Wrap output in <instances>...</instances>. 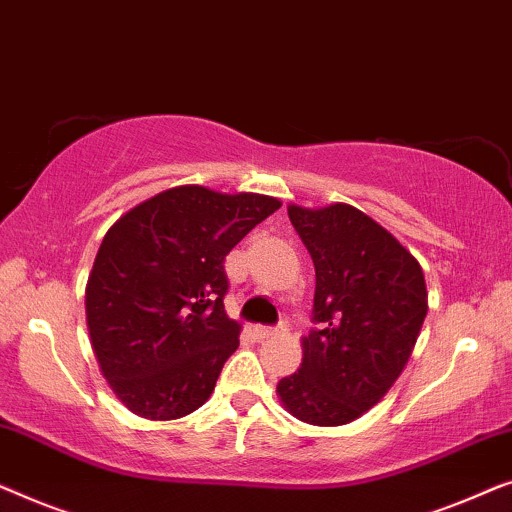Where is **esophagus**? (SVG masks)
I'll return each mask as SVG.
<instances>
[{
  "mask_svg": "<svg viewBox=\"0 0 512 512\" xmlns=\"http://www.w3.org/2000/svg\"><path fill=\"white\" fill-rule=\"evenodd\" d=\"M276 334H280V329L278 327H255V336L259 338V341H264V338H271V336H276Z\"/></svg>",
  "mask_w": 512,
  "mask_h": 512,
  "instance_id": "obj_1",
  "label": "esophagus"
}]
</instances>
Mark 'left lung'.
<instances>
[{"instance_id":"obj_1","label":"left lung","mask_w":512,"mask_h":512,"mask_svg":"<svg viewBox=\"0 0 512 512\" xmlns=\"http://www.w3.org/2000/svg\"><path fill=\"white\" fill-rule=\"evenodd\" d=\"M315 264L313 329L301 369L276 387L285 410L315 427L364 415L401 376L427 318L417 259L350 204L287 206Z\"/></svg>"}]
</instances>
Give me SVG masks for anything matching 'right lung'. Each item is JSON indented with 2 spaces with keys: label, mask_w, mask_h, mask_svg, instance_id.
<instances>
[{
  "label": "right lung",
  "mask_w": 512,
  "mask_h": 512,
  "mask_svg": "<svg viewBox=\"0 0 512 512\" xmlns=\"http://www.w3.org/2000/svg\"><path fill=\"white\" fill-rule=\"evenodd\" d=\"M276 197L201 185L164 190L106 232L85 287L99 369L146 420L204 406L241 325L225 313V257L278 211Z\"/></svg>",
  "instance_id": "obj_1"
}]
</instances>
